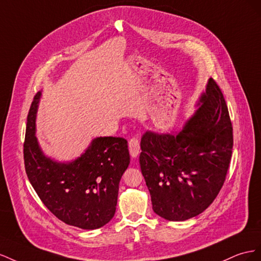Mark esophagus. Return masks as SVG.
<instances>
[{"label":"esophagus","mask_w":261,"mask_h":261,"mask_svg":"<svg viewBox=\"0 0 261 261\" xmlns=\"http://www.w3.org/2000/svg\"><path fill=\"white\" fill-rule=\"evenodd\" d=\"M129 152L132 159H137L140 153V143L137 139H131L129 141Z\"/></svg>","instance_id":"1"}]
</instances>
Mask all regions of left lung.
Returning <instances> with one entry per match:
<instances>
[{
    "mask_svg": "<svg viewBox=\"0 0 261 261\" xmlns=\"http://www.w3.org/2000/svg\"><path fill=\"white\" fill-rule=\"evenodd\" d=\"M196 110L179 130H146L140 166L153 211L181 222L202 213L217 198L228 169L233 128L224 97L209 79Z\"/></svg>",
    "mask_w": 261,
    "mask_h": 261,
    "instance_id": "8db88e82",
    "label": "left lung"
}]
</instances>
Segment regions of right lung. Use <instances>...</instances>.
Instances as JSON below:
<instances>
[{"instance_id":"obj_1","label":"right lung","mask_w":261,"mask_h":261,"mask_svg":"<svg viewBox=\"0 0 261 261\" xmlns=\"http://www.w3.org/2000/svg\"><path fill=\"white\" fill-rule=\"evenodd\" d=\"M41 92L29 109L24 143L25 169L43 204L66 224L99 228L114 218L119 182L130 164L123 138L98 137L79 158L58 161L43 152L36 137Z\"/></svg>"}]
</instances>
